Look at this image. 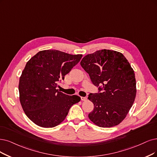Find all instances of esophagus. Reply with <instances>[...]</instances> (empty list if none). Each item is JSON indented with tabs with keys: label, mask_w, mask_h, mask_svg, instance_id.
<instances>
[{
	"label": "esophagus",
	"mask_w": 157,
	"mask_h": 157,
	"mask_svg": "<svg viewBox=\"0 0 157 157\" xmlns=\"http://www.w3.org/2000/svg\"><path fill=\"white\" fill-rule=\"evenodd\" d=\"M86 99H87L86 97H81V100H82V101H85L86 100Z\"/></svg>",
	"instance_id": "obj_1"
}]
</instances>
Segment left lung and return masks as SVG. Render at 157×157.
I'll return each mask as SVG.
<instances>
[{"instance_id":"8db88e82","label":"left lung","mask_w":157,"mask_h":157,"mask_svg":"<svg viewBox=\"0 0 157 157\" xmlns=\"http://www.w3.org/2000/svg\"><path fill=\"white\" fill-rule=\"evenodd\" d=\"M96 86L97 93L88 99L94 104L89 119L99 127L118 125L126 117L136 94L135 72L120 52L98 50L85 56L80 63Z\"/></svg>"}]
</instances>
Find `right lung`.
Returning <instances> with one entry per match:
<instances>
[{
  "label": "right lung",
  "mask_w": 157,
  "mask_h": 157,
  "mask_svg": "<svg viewBox=\"0 0 157 157\" xmlns=\"http://www.w3.org/2000/svg\"><path fill=\"white\" fill-rule=\"evenodd\" d=\"M82 56L46 50L27 62L19 79V98L25 114L34 124L45 128L59 125L72 105L81 100L79 96H68L56 88Z\"/></svg>",
  "instance_id": "1"
}]
</instances>
